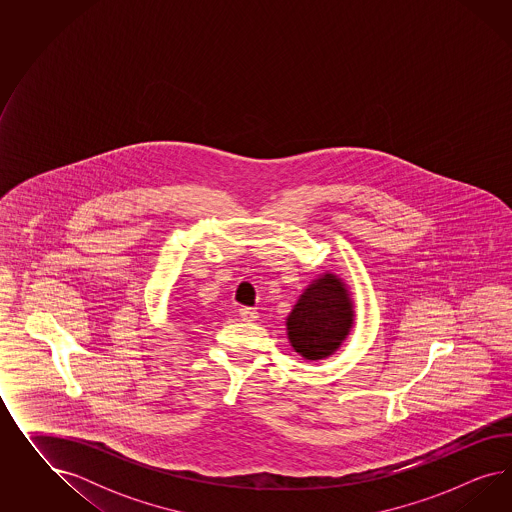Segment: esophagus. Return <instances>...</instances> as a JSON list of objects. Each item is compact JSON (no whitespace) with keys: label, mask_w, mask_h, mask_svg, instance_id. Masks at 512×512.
Instances as JSON below:
<instances>
[{"label":"esophagus","mask_w":512,"mask_h":512,"mask_svg":"<svg viewBox=\"0 0 512 512\" xmlns=\"http://www.w3.org/2000/svg\"><path fill=\"white\" fill-rule=\"evenodd\" d=\"M240 317L244 319V321H255L257 317H259V311L255 310V308H240Z\"/></svg>","instance_id":"34e87169"}]
</instances>
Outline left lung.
Listing matches in <instances>:
<instances>
[{
  "instance_id": "left-lung-1",
  "label": "left lung",
  "mask_w": 512,
  "mask_h": 512,
  "mask_svg": "<svg viewBox=\"0 0 512 512\" xmlns=\"http://www.w3.org/2000/svg\"><path fill=\"white\" fill-rule=\"evenodd\" d=\"M353 326V304L334 274L315 279L287 317V334L296 353L308 360L332 355Z\"/></svg>"
}]
</instances>
